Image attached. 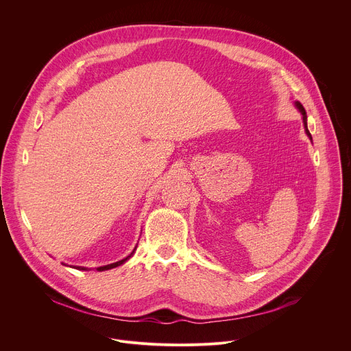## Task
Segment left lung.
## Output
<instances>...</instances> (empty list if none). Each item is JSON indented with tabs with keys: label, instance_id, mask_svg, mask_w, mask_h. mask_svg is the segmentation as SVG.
I'll list each match as a JSON object with an SVG mask.
<instances>
[{
	"label": "left lung",
	"instance_id": "obj_1",
	"mask_svg": "<svg viewBox=\"0 0 351 351\" xmlns=\"http://www.w3.org/2000/svg\"><path fill=\"white\" fill-rule=\"evenodd\" d=\"M295 107L300 110V112H302V115H303V122H304V128H306V132H307V134L311 137V134H310V132H308V129H307V114H306V110H304V107L300 104V103H295Z\"/></svg>",
	"mask_w": 351,
	"mask_h": 351
}]
</instances>
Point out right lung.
Here are the masks:
<instances>
[{
  "label": "right lung",
  "mask_w": 351,
  "mask_h": 351,
  "mask_svg": "<svg viewBox=\"0 0 351 351\" xmlns=\"http://www.w3.org/2000/svg\"><path fill=\"white\" fill-rule=\"evenodd\" d=\"M133 253H134V250L133 252L126 257V258H123V260H121V261H118V263H114V264H110V265H104V267H99V268H97V271H107V269H111V268H115V267H119V265H122L125 261H128L132 256H133ZM77 269H83V271H86V268H83V267H77Z\"/></svg>",
  "instance_id": "add662e5"
}]
</instances>
